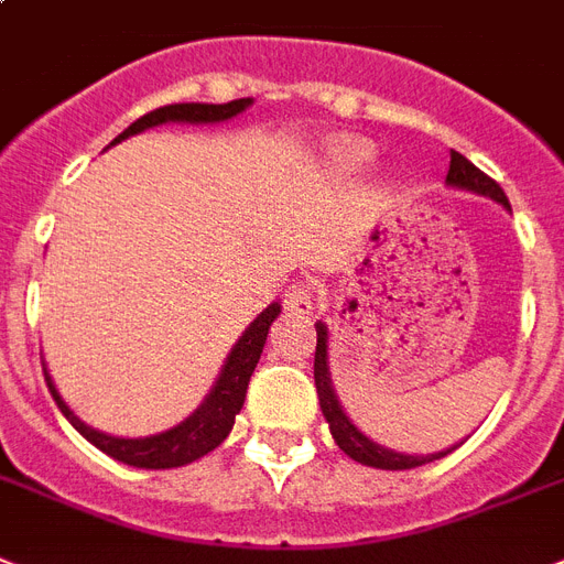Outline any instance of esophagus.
<instances>
[{"label":"esophagus","instance_id":"esophagus-1","mask_svg":"<svg viewBox=\"0 0 564 564\" xmlns=\"http://www.w3.org/2000/svg\"><path fill=\"white\" fill-rule=\"evenodd\" d=\"M283 306H286V313L292 315H310L313 313V292L304 283H292L286 295H283Z\"/></svg>","mask_w":564,"mask_h":564}]
</instances>
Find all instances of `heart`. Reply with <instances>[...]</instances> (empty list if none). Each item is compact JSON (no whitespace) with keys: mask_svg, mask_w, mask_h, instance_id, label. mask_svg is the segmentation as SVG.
<instances>
[{"mask_svg":"<svg viewBox=\"0 0 564 564\" xmlns=\"http://www.w3.org/2000/svg\"><path fill=\"white\" fill-rule=\"evenodd\" d=\"M329 159L341 167H361L373 159V148L361 139H338L329 144Z\"/></svg>","mask_w":564,"mask_h":564,"instance_id":"1","label":"heart"}]
</instances>
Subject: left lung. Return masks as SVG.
Instances as JSON below:
<instances>
[{
  "instance_id": "1",
  "label": "left lung",
  "mask_w": 564,
  "mask_h": 564,
  "mask_svg": "<svg viewBox=\"0 0 564 564\" xmlns=\"http://www.w3.org/2000/svg\"><path fill=\"white\" fill-rule=\"evenodd\" d=\"M446 185L457 187V191H469V194L487 196V199L505 205V208L510 210V203H507L501 185L492 182L487 173H480L466 155L455 153V150H452V162H448ZM315 336H318V345H315V388H318V402H322V414L329 423L333 441H336V446L341 448L347 457H354L356 464L373 466V469H391V473H397V469H416V466L441 460V457H446L452 448H443V452H434V455H405V452H393V448L388 446H379V443L370 441L368 434H361L354 425V420L345 414V409H341V402H338L336 397V388H333V377H329L327 324L315 322Z\"/></svg>"
}]
</instances>
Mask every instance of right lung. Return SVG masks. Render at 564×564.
<instances>
[{
    "instance_id": "right-lung-1",
    "label": "right lung",
    "mask_w": 564,
    "mask_h": 564,
    "mask_svg": "<svg viewBox=\"0 0 564 564\" xmlns=\"http://www.w3.org/2000/svg\"><path fill=\"white\" fill-rule=\"evenodd\" d=\"M251 104H254L251 98H240L231 100V104H171V107H159L153 112H148V116H141L139 121H132L112 144L130 139V135H139V132L150 130V127H159V123L228 121V118L246 112ZM278 315H281V304L274 301L237 338V345L231 347V354H228L226 365L219 370L217 382H214V388H210L208 397L203 400V405L191 416H185L178 425H173L167 432L150 434V437H112V434L91 429L59 397L54 379L48 377V368H43L45 382H48V391H52L54 402L63 411V416L75 425L77 432L84 434L91 446H98L104 455L116 457V460H121L127 466H139V469H176V466L194 464V460L205 457L228 437L231 425H235V416L240 414L242 402H246V388H249L251 373H254L260 354H263L269 327H272Z\"/></svg>"
}]
</instances>
